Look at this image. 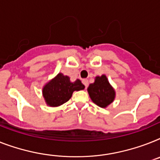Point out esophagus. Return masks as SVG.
Wrapping results in <instances>:
<instances>
[{
  "mask_svg": "<svg viewBox=\"0 0 160 160\" xmlns=\"http://www.w3.org/2000/svg\"><path fill=\"white\" fill-rule=\"evenodd\" d=\"M82 83L84 84V86H85L86 88H88V79H83Z\"/></svg>",
  "mask_w": 160,
  "mask_h": 160,
  "instance_id": "obj_1",
  "label": "esophagus"
}]
</instances>
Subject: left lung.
I'll use <instances>...</instances> for the list:
<instances>
[{
	"mask_svg": "<svg viewBox=\"0 0 160 160\" xmlns=\"http://www.w3.org/2000/svg\"><path fill=\"white\" fill-rule=\"evenodd\" d=\"M88 92L92 101L101 108L110 105L115 98V91L109 84L105 75L96 77L95 82L90 84Z\"/></svg>",
	"mask_w": 160,
	"mask_h": 160,
	"instance_id": "obj_1",
	"label": "left lung"
}]
</instances>
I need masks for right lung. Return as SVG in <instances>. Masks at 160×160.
<instances>
[{
  "mask_svg": "<svg viewBox=\"0 0 160 160\" xmlns=\"http://www.w3.org/2000/svg\"><path fill=\"white\" fill-rule=\"evenodd\" d=\"M84 88L85 86L79 79L72 82L69 77L59 72L44 86L42 94L47 105L57 107L67 102L74 91H80Z\"/></svg>",
  "mask_w": 160,
  "mask_h": 160,
  "instance_id": "1",
  "label": "right lung"
}]
</instances>
